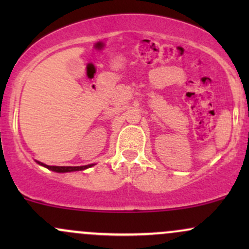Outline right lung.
Listing matches in <instances>:
<instances>
[{"mask_svg": "<svg viewBox=\"0 0 249 249\" xmlns=\"http://www.w3.org/2000/svg\"><path fill=\"white\" fill-rule=\"evenodd\" d=\"M37 164L41 165V166L48 168V170L53 171V172L57 173H65V172H75V171H83V170H87V168L93 166L95 164H90V165H84V166H50V165L47 164H43V162L35 160Z\"/></svg>", "mask_w": 249, "mask_h": 249, "instance_id": "right-lung-1", "label": "right lung"}]
</instances>
